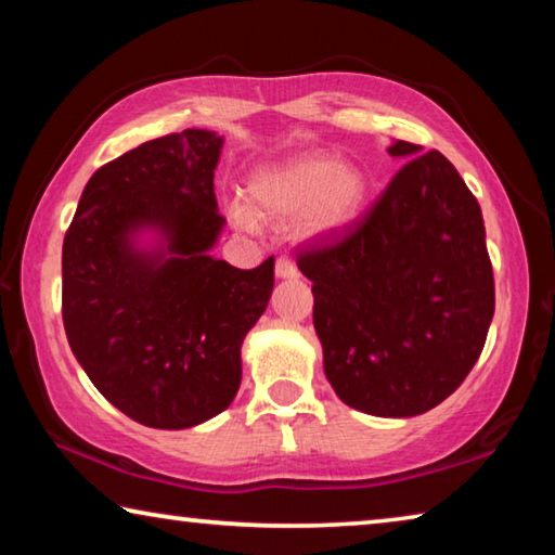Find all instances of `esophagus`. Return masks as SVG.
Masks as SVG:
<instances>
[{
  "mask_svg": "<svg viewBox=\"0 0 555 555\" xmlns=\"http://www.w3.org/2000/svg\"><path fill=\"white\" fill-rule=\"evenodd\" d=\"M296 276H298L296 263H294L292 259L281 257V259L276 261V279H296Z\"/></svg>",
  "mask_w": 555,
  "mask_h": 555,
  "instance_id": "1",
  "label": "esophagus"
}]
</instances>
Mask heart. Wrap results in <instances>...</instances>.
Returning <instances> with one entry per match:
<instances>
[{
	"mask_svg": "<svg viewBox=\"0 0 555 555\" xmlns=\"http://www.w3.org/2000/svg\"><path fill=\"white\" fill-rule=\"evenodd\" d=\"M365 190V178L356 167L321 155L259 167L246 184L249 199L261 217L271 222H288L306 215L304 227L313 236L338 234L353 224L363 207ZM232 219L244 230L257 227L244 207H232Z\"/></svg>",
	"mask_w": 555,
	"mask_h": 555,
	"instance_id": "1",
	"label": "heart"
}]
</instances>
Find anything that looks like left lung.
Returning a JSON list of instances; mask_svg holds the SVG:
<instances>
[{"label": "left lung", "mask_w": 555, "mask_h": 555, "mask_svg": "<svg viewBox=\"0 0 555 555\" xmlns=\"http://www.w3.org/2000/svg\"><path fill=\"white\" fill-rule=\"evenodd\" d=\"M410 157L336 242L298 254L313 328L338 398L375 417H415L460 388L494 319L481 207L439 151Z\"/></svg>", "instance_id": "left-lung-1"}]
</instances>
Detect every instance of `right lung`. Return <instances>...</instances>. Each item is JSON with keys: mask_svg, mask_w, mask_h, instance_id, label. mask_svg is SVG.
Returning <instances> with one entry per match:
<instances>
[{"mask_svg": "<svg viewBox=\"0 0 555 555\" xmlns=\"http://www.w3.org/2000/svg\"><path fill=\"white\" fill-rule=\"evenodd\" d=\"M224 138L188 128L88 180L61 254L68 346L105 400L145 427L219 415L242 383V343L267 311L274 259H215ZM151 233V237H145Z\"/></svg>", "mask_w": 555, "mask_h": 555, "instance_id": "add662e5", "label": "right lung"}]
</instances>
